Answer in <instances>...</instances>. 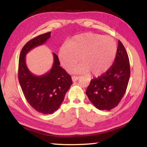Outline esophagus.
I'll list each match as a JSON object with an SVG mask.
<instances>
[{
    "label": "esophagus",
    "instance_id": "34e87169",
    "mask_svg": "<svg viewBox=\"0 0 147 147\" xmlns=\"http://www.w3.org/2000/svg\"><path fill=\"white\" fill-rule=\"evenodd\" d=\"M80 78V76H72V80L73 82H76Z\"/></svg>",
    "mask_w": 147,
    "mask_h": 147
}]
</instances>
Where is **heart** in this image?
Wrapping results in <instances>:
<instances>
[{
	"mask_svg": "<svg viewBox=\"0 0 147 147\" xmlns=\"http://www.w3.org/2000/svg\"><path fill=\"white\" fill-rule=\"evenodd\" d=\"M117 53V45L111 37L87 32L76 35L69 39L67 44L59 49L58 58L61 65L68 69L80 60L78 65L69 68L74 74L89 73L98 76L112 67Z\"/></svg>",
	"mask_w": 147,
	"mask_h": 147,
	"instance_id": "b5f03b06",
	"label": "heart"
}]
</instances>
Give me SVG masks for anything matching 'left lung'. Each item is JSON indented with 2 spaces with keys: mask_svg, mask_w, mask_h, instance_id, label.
Listing matches in <instances>:
<instances>
[{
  "mask_svg": "<svg viewBox=\"0 0 147 147\" xmlns=\"http://www.w3.org/2000/svg\"><path fill=\"white\" fill-rule=\"evenodd\" d=\"M117 53L113 65L98 78L91 80L86 91L91 102L100 110H110L118 105L127 88L130 75L128 54L118 42Z\"/></svg>",
  "mask_w": 147,
  "mask_h": 147,
  "instance_id": "1",
  "label": "left lung"
}]
</instances>
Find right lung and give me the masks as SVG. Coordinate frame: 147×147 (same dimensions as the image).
Listing matches in <instances>:
<instances>
[{
  "label": "right lung",
  "mask_w": 147,
  "mask_h": 147,
  "mask_svg": "<svg viewBox=\"0 0 147 147\" xmlns=\"http://www.w3.org/2000/svg\"><path fill=\"white\" fill-rule=\"evenodd\" d=\"M51 34L39 35L25 44L20 54L18 70L19 82L27 102L35 110L46 115L53 113L59 108L73 84L71 76L59 66L58 57L54 53L53 66L48 73L36 76L27 67V53L45 44Z\"/></svg>",
  "instance_id": "1"
}]
</instances>
